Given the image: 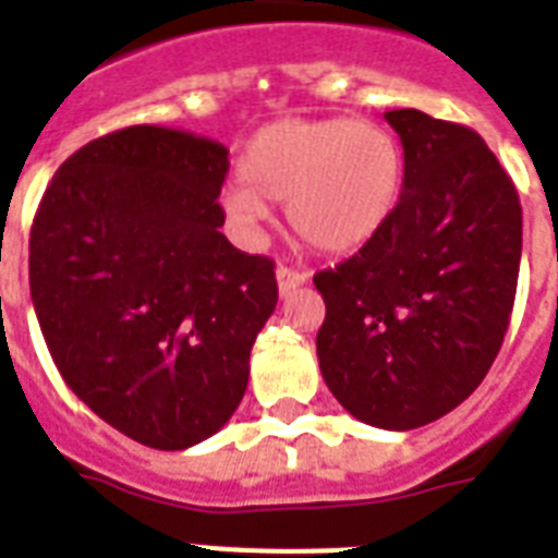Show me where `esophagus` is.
Masks as SVG:
<instances>
[{"label": "esophagus", "instance_id": "esophagus-1", "mask_svg": "<svg viewBox=\"0 0 558 558\" xmlns=\"http://www.w3.org/2000/svg\"><path fill=\"white\" fill-rule=\"evenodd\" d=\"M275 278H278V289H280V298L292 295L295 289H301L310 280V275L301 269H292V266H278L275 271Z\"/></svg>", "mask_w": 558, "mask_h": 558}]
</instances>
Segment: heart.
<instances>
[{"label":"heart","mask_w":558,"mask_h":558,"mask_svg":"<svg viewBox=\"0 0 558 558\" xmlns=\"http://www.w3.org/2000/svg\"><path fill=\"white\" fill-rule=\"evenodd\" d=\"M243 185L222 191V214L243 236L260 231L266 202H287L292 234L315 252L348 254L388 226L405 187L397 135L353 118H283L245 144Z\"/></svg>","instance_id":"heart-1"}]
</instances>
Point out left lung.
Segmentation results:
<instances>
[{
    "mask_svg": "<svg viewBox=\"0 0 558 558\" xmlns=\"http://www.w3.org/2000/svg\"><path fill=\"white\" fill-rule=\"evenodd\" d=\"M405 153L393 217L359 254L315 275L327 388L376 428L408 432L484 381L510 324L521 263L519 193L469 126L385 112Z\"/></svg>",
    "mask_w": 558,
    "mask_h": 558,
    "instance_id": "1",
    "label": "left lung"
}]
</instances>
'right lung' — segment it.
<instances>
[{
	"instance_id": "add662e5",
	"label": "right lung",
	"mask_w": 558,
	"mask_h": 558,
	"mask_svg": "<svg viewBox=\"0 0 558 558\" xmlns=\"http://www.w3.org/2000/svg\"><path fill=\"white\" fill-rule=\"evenodd\" d=\"M228 150L138 124L69 156L31 226V301L74 397L142 446L208 440L278 304L275 263L219 234Z\"/></svg>"
}]
</instances>
